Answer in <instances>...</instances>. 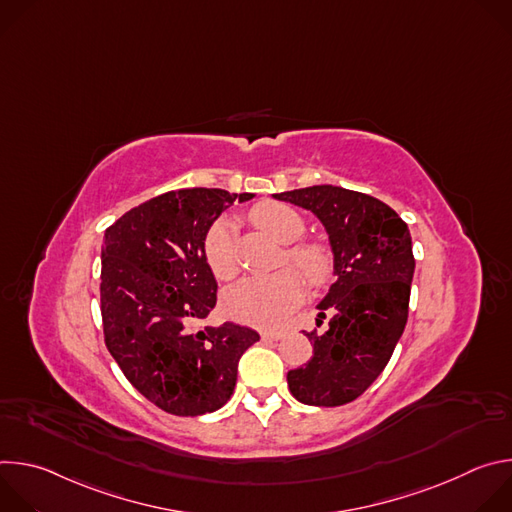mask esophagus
I'll return each mask as SVG.
<instances>
[{
	"instance_id": "34e87169",
	"label": "esophagus",
	"mask_w": 512,
	"mask_h": 512,
	"mask_svg": "<svg viewBox=\"0 0 512 512\" xmlns=\"http://www.w3.org/2000/svg\"><path fill=\"white\" fill-rule=\"evenodd\" d=\"M283 334L281 332H263L261 334V340L263 342H275V340H279Z\"/></svg>"
}]
</instances>
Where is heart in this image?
<instances>
[{"label":"heart","instance_id":"1","mask_svg":"<svg viewBox=\"0 0 512 512\" xmlns=\"http://www.w3.org/2000/svg\"><path fill=\"white\" fill-rule=\"evenodd\" d=\"M251 221L275 237L279 243H294L302 237L304 218L287 204L261 202L251 210ZM204 259L210 271L223 281L239 273L235 247V227L231 221H216L204 237ZM287 259L294 263L310 283H324L330 275L328 253L314 243H302L287 249ZM304 296V279L296 269H281L267 277H247L229 287L223 298L225 312L237 322L275 328L294 310Z\"/></svg>","mask_w":512,"mask_h":512}]
</instances>
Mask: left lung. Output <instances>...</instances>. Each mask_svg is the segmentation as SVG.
<instances>
[{"label": "left lung", "mask_w": 512, "mask_h": 512, "mask_svg": "<svg viewBox=\"0 0 512 512\" xmlns=\"http://www.w3.org/2000/svg\"><path fill=\"white\" fill-rule=\"evenodd\" d=\"M324 225L336 281L318 304L322 332L306 336L314 356L287 373L300 403L338 407L354 401L383 373L405 330L415 259L401 216L369 194L340 186H310L273 194Z\"/></svg>", "instance_id": "1"}]
</instances>
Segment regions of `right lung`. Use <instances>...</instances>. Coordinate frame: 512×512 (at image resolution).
Returning <instances> with one entry per match:
<instances>
[{"instance_id":"obj_1","label":"right lung","mask_w":512,"mask_h":512,"mask_svg":"<svg viewBox=\"0 0 512 512\" xmlns=\"http://www.w3.org/2000/svg\"><path fill=\"white\" fill-rule=\"evenodd\" d=\"M237 198L253 194L172 190L131 208L105 231V344L127 381L172 415L221 409L233 395L239 358L259 340L255 330L233 322L194 326L216 306L204 237Z\"/></svg>"}]
</instances>
